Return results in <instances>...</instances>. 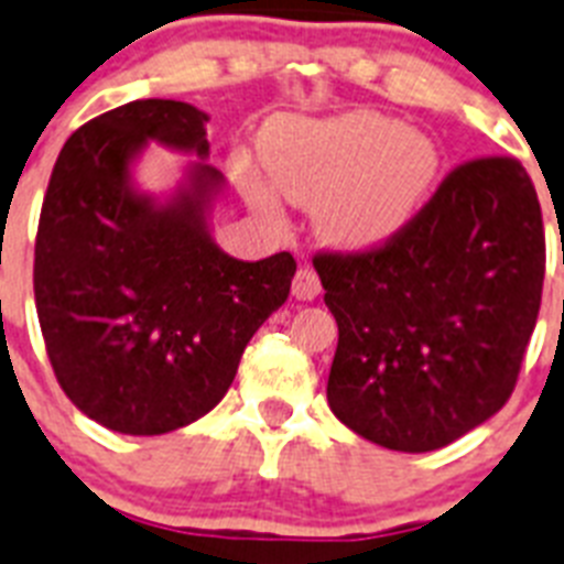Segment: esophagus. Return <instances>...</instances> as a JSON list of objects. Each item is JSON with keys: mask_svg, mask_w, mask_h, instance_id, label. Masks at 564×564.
<instances>
[{"mask_svg": "<svg viewBox=\"0 0 564 564\" xmlns=\"http://www.w3.org/2000/svg\"><path fill=\"white\" fill-rule=\"evenodd\" d=\"M292 295L297 301H315L321 295V281H318V272L312 267L297 269L295 281H292Z\"/></svg>", "mask_w": 564, "mask_h": 564, "instance_id": "esophagus-1", "label": "esophagus"}]
</instances>
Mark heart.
I'll return each mask as SVG.
<instances>
[{
    "mask_svg": "<svg viewBox=\"0 0 564 564\" xmlns=\"http://www.w3.org/2000/svg\"><path fill=\"white\" fill-rule=\"evenodd\" d=\"M263 163L292 203L315 209L326 243L361 252L390 243L427 206L442 151L395 117L347 111L274 122L263 137ZM246 188L258 209L278 215L263 180L249 174Z\"/></svg>",
    "mask_w": 564,
    "mask_h": 564,
    "instance_id": "b5f03b06",
    "label": "heart"
}]
</instances>
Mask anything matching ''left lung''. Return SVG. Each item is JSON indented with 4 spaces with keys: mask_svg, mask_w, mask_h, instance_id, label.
Listing matches in <instances>:
<instances>
[{
    "mask_svg": "<svg viewBox=\"0 0 564 564\" xmlns=\"http://www.w3.org/2000/svg\"><path fill=\"white\" fill-rule=\"evenodd\" d=\"M315 272L338 324L329 410L390 451H438L513 392L545 281L536 188L516 160H473L390 243Z\"/></svg>",
    "mask_w": 564,
    "mask_h": 564,
    "instance_id": "left-lung-1",
    "label": "left lung"
}]
</instances>
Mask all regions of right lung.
Listing matches in <instances>:
<instances>
[{
  "label": "right lung",
  "mask_w": 564,
  "mask_h": 564,
  "mask_svg": "<svg viewBox=\"0 0 564 564\" xmlns=\"http://www.w3.org/2000/svg\"><path fill=\"white\" fill-rule=\"evenodd\" d=\"M209 113L134 99L68 137L42 203L33 295L56 381L79 413L126 435H163L220 404L240 355L281 310L295 258L226 254L212 212ZM149 142L193 160L178 186L145 193Z\"/></svg>",
  "instance_id": "1"
}]
</instances>
